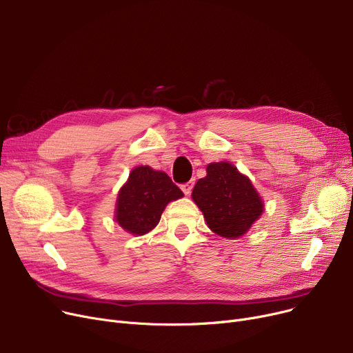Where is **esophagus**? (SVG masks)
<instances>
[{
	"label": "esophagus",
	"instance_id": "obj_1",
	"mask_svg": "<svg viewBox=\"0 0 353 353\" xmlns=\"http://www.w3.org/2000/svg\"><path fill=\"white\" fill-rule=\"evenodd\" d=\"M193 186H194V180H190V181H188V183H184V184H181V190H183V193L186 194V196H189L190 193H192V190H193Z\"/></svg>",
	"mask_w": 353,
	"mask_h": 353
}]
</instances>
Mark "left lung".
Returning a JSON list of instances; mask_svg holds the SVG:
<instances>
[{
  "mask_svg": "<svg viewBox=\"0 0 353 353\" xmlns=\"http://www.w3.org/2000/svg\"><path fill=\"white\" fill-rule=\"evenodd\" d=\"M206 177L199 179L192 199L216 234L243 236L262 216L265 205L249 177L228 161L210 163Z\"/></svg>",
  "mask_w": 353,
  "mask_h": 353,
  "instance_id": "obj_1",
  "label": "left lung"
}]
</instances>
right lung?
Here are the masks:
<instances>
[{"instance_id": "obj_1", "label": "right lung", "mask_w": 353, "mask_h": 353, "mask_svg": "<svg viewBox=\"0 0 353 353\" xmlns=\"http://www.w3.org/2000/svg\"><path fill=\"white\" fill-rule=\"evenodd\" d=\"M183 196L164 172H156L150 165H139L119 192L114 219L125 232L141 236L159 225L161 213L170 201Z\"/></svg>"}]
</instances>
